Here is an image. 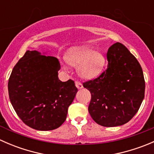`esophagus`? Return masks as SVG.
Returning a JSON list of instances; mask_svg holds the SVG:
<instances>
[{"mask_svg": "<svg viewBox=\"0 0 154 154\" xmlns=\"http://www.w3.org/2000/svg\"><path fill=\"white\" fill-rule=\"evenodd\" d=\"M75 85H76V86H77V88H78V89H81V88H83V84H82L81 83H80L79 81H75Z\"/></svg>", "mask_w": 154, "mask_h": 154, "instance_id": "obj_1", "label": "esophagus"}]
</instances>
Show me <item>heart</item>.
Here are the masks:
<instances>
[{
  "instance_id": "b5f03b06",
  "label": "heart",
  "mask_w": 154,
  "mask_h": 154,
  "mask_svg": "<svg viewBox=\"0 0 154 154\" xmlns=\"http://www.w3.org/2000/svg\"><path fill=\"white\" fill-rule=\"evenodd\" d=\"M65 60L69 66L77 67V73L85 80L98 77L106 63L102 51L87 45L70 48L65 56Z\"/></svg>"
}]
</instances>
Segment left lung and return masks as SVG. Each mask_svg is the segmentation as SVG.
Returning a JSON list of instances; mask_svg holds the SVG:
<instances>
[{
  "mask_svg": "<svg viewBox=\"0 0 154 154\" xmlns=\"http://www.w3.org/2000/svg\"><path fill=\"white\" fill-rule=\"evenodd\" d=\"M106 57V71L83 87L91 92L88 112L93 120L103 127H118L136 114L144 99L145 83L140 64L124 45H112Z\"/></svg>",
  "mask_w": 154,
  "mask_h": 154,
  "instance_id": "left-lung-1",
  "label": "left lung"
}]
</instances>
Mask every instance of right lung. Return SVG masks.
Here are the masks:
<instances>
[{"instance_id":"obj_1","label":"right lung","mask_w":154,"mask_h":154,"mask_svg":"<svg viewBox=\"0 0 154 154\" xmlns=\"http://www.w3.org/2000/svg\"><path fill=\"white\" fill-rule=\"evenodd\" d=\"M27 51L12 69L8 83L10 100L25 125L42 131L60 127L77 88L74 82L58 77L60 64L56 57Z\"/></svg>"}]
</instances>
